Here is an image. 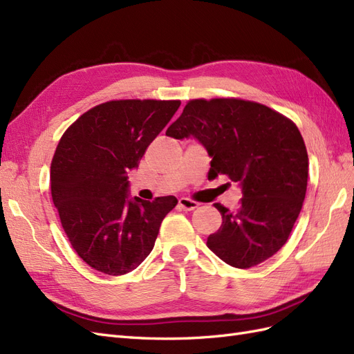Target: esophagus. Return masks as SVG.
I'll use <instances>...</instances> for the list:
<instances>
[{
  "label": "esophagus",
  "mask_w": 354,
  "mask_h": 354,
  "mask_svg": "<svg viewBox=\"0 0 354 354\" xmlns=\"http://www.w3.org/2000/svg\"><path fill=\"white\" fill-rule=\"evenodd\" d=\"M178 206L184 211H193L198 206V203L196 201H192V198H188V197H180L179 202H178Z\"/></svg>",
  "instance_id": "esophagus-1"
}]
</instances>
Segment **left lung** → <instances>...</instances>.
Listing matches in <instances>:
<instances>
[{
  "label": "left lung",
  "instance_id": "obj_1",
  "mask_svg": "<svg viewBox=\"0 0 354 354\" xmlns=\"http://www.w3.org/2000/svg\"><path fill=\"white\" fill-rule=\"evenodd\" d=\"M166 136H194L212 157L207 176L225 175L242 188L236 212L214 205L223 224L206 245L215 256L247 269L281 250L302 209L308 180L305 142L292 120L242 98H194Z\"/></svg>",
  "mask_w": 354,
  "mask_h": 354
}]
</instances>
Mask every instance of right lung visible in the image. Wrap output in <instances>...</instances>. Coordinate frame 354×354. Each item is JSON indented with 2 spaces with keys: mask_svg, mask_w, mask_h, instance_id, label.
<instances>
[{
  "mask_svg": "<svg viewBox=\"0 0 354 354\" xmlns=\"http://www.w3.org/2000/svg\"><path fill=\"white\" fill-rule=\"evenodd\" d=\"M180 106L179 100H111L62 134L50 165V192L71 247L88 266L124 275L149 256L174 196L130 201L127 171Z\"/></svg>",
  "mask_w": 354,
  "mask_h": 354,
  "instance_id": "right-lung-1",
  "label": "right lung"
}]
</instances>
